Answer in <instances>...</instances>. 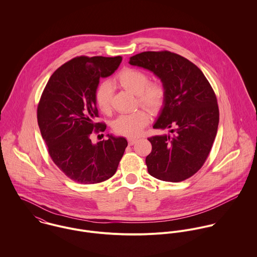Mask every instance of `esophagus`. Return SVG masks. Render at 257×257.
<instances>
[{
  "label": "esophagus",
  "mask_w": 257,
  "mask_h": 257,
  "mask_svg": "<svg viewBox=\"0 0 257 257\" xmlns=\"http://www.w3.org/2000/svg\"><path fill=\"white\" fill-rule=\"evenodd\" d=\"M137 142H138V139H128V140H127L128 146H134Z\"/></svg>",
  "instance_id": "1"
}]
</instances>
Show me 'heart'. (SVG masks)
Returning <instances> with one entry per match:
<instances>
[{"label":"heart","mask_w":257,"mask_h":257,"mask_svg":"<svg viewBox=\"0 0 257 257\" xmlns=\"http://www.w3.org/2000/svg\"><path fill=\"white\" fill-rule=\"evenodd\" d=\"M114 84L137 95V105L142 106L152 114L158 113L166 101V88L160 81H149L146 72L125 67L115 75ZM95 103L104 113L111 109V89L108 83L100 84L95 90ZM150 116L147 110H139L119 115L112 123V130L116 135L136 138L141 135L149 123Z\"/></svg>","instance_id":"b5f03b06"}]
</instances>
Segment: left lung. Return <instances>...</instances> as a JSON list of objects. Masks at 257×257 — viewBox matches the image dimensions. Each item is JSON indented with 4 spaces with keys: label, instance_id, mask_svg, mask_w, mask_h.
Returning <instances> with one entry per match:
<instances>
[{
    "label": "left lung",
    "instance_id": "8db88e82",
    "mask_svg": "<svg viewBox=\"0 0 257 257\" xmlns=\"http://www.w3.org/2000/svg\"><path fill=\"white\" fill-rule=\"evenodd\" d=\"M130 63L152 71L166 88L164 108L153 127H174L172 137L148 139V173L162 181H184L204 165L217 136L220 111L214 89L193 62L168 50L136 54Z\"/></svg>",
    "mask_w": 257,
    "mask_h": 257
}]
</instances>
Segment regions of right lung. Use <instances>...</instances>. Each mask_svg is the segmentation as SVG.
Wrapping results in <instances>:
<instances>
[{"mask_svg":"<svg viewBox=\"0 0 257 257\" xmlns=\"http://www.w3.org/2000/svg\"><path fill=\"white\" fill-rule=\"evenodd\" d=\"M121 56H77L49 78L37 105V122L50 158L71 180L96 184L116 171L127 142L123 138L93 145L92 134L105 132L99 116L95 90L100 78L113 73Z\"/></svg>","mask_w":257,"mask_h":257,"instance_id":"obj_1","label":"right lung"}]
</instances>
